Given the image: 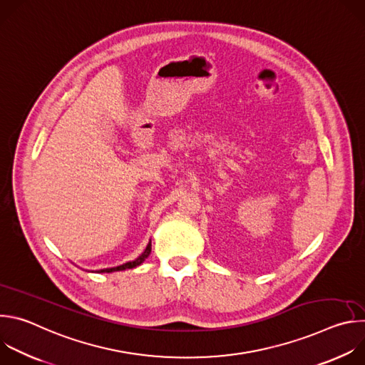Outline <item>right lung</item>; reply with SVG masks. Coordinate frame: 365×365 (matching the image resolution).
<instances>
[{"label": "right lung", "mask_w": 365, "mask_h": 365, "mask_svg": "<svg viewBox=\"0 0 365 365\" xmlns=\"http://www.w3.org/2000/svg\"><path fill=\"white\" fill-rule=\"evenodd\" d=\"M150 252H151V241L147 244V247H145V250L134 259V262H128V263H125V264H121V266H118V267H111V269H102V270H98V273H113V272H123V270H127V269H134V267H137V266H140L144 259L150 255Z\"/></svg>", "instance_id": "1"}]
</instances>
